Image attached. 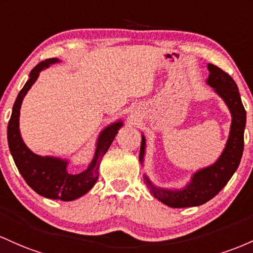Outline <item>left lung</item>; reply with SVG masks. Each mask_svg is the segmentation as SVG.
Wrapping results in <instances>:
<instances>
[{
  "label": "left lung",
  "mask_w": 253,
  "mask_h": 253,
  "mask_svg": "<svg viewBox=\"0 0 253 253\" xmlns=\"http://www.w3.org/2000/svg\"><path fill=\"white\" fill-rule=\"evenodd\" d=\"M209 78L207 84L214 88L223 99L232 115L229 137L222 154L215 164L200 169L192 175L191 181L181 190H166L157 188L144 175L147 185L153 196L160 202L172 208L196 207L208 202L215 197L228 183L239 166L244 150V130L246 124V111L235 81L228 74L214 64H208ZM146 140L142 135L140 161L143 163Z\"/></svg>",
  "instance_id": "8db88e82"
}]
</instances>
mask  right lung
<instances>
[{
    "mask_svg": "<svg viewBox=\"0 0 253 253\" xmlns=\"http://www.w3.org/2000/svg\"><path fill=\"white\" fill-rule=\"evenodd\" d=\"M56 62H58L57 58L45 59L31 70L30 79L25 84L24 88L20 90L18 98L14 103L12 116L8 123V144L14 163L31 189L35 190L37 194L51 200L74 201L87 194L96 183L101 159L111 146L118 130L123 126V122L118 121L112 123L100 132L92 163L86 171L79 174L68 173V161L52 157H39L31 152L20 135V107L24 96L38 79L39 73Z\"/></svg>",
    "mask_w": 253,
    "mask_h": 253,
    "instance_id": "1",
    "label": "right lung"
}]
</instances>
